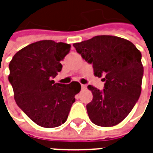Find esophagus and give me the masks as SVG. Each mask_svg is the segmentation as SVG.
<instances>
[{
  "label": "esophagus",
  "instance_id": "34e87169",
  "mask_svg": "<svg viewBox=\"0 0 153 153\" xmlns=\"http://www.w3.org/2000/svg\"><path fill=\"white\" fill-rule=\"evenodd\" d=\"M81 87H82V89H85L86 88V85H84V84H82Z\"/></svg>",
  "mask_w": 153,
  "mask_h": 153
}]
</instances>
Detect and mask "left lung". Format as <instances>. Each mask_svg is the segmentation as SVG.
<instances>
[{"label":"left lung","instance_id":"left-lung-1","mask_svg":"<svg viewBox=\"0 0 153 153\" xmlns=\"http://www.w3.org/2000/svg\"><path fill=\"white\" fill-rule=\"evenodd\" d=\"M73 46L93 65L94 74L104 76L103 90L88 86L93 94L87 105L90 120L101 127L118 124L132 111L141 93L144 69L140 52L131 42L113 36H97Z\"/></svg>","mask_w":153,"mask_h":153}]
</instances>
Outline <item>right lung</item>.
Listing matches in <instances>:
<instances>
[{
  "instance_id": "add662e5",
  "label": "right lung",
  "mask_w": 153,
  "mask_h": 153,
  "mask_svg": "<svg viewBox=\"0 0 153 153\" xmlns=\"http://www.w3.org/2000/svg\"><path fill=\"white\" fill-rule=\"evenodd\" d=\"M71 45L44 40L28 45L15 53L9 64L8 80L19 107L44 128L60 126L67 120L75 95L81 90L77 82L55 83L61 71L60 61Z\"/></svg>"
}]
</instances>
